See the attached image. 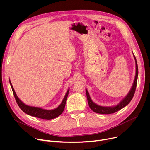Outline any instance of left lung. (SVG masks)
Masks as SVG:
<instances>
[{
    "label": "left lung",
    "instance_id": "8db88e82",
    "mask_svg": "<svg viewBox=\"0 0 150 150\" xmlns=\"http://www.w3.org/2000/svg\"><path fill=\"white\" fill-rule=\"evenodd\" d=\"M133 56L134 57V59L135 60V67H136V72H135V79L132 84V86L129 91V93H127V94L116 105L114 106H109V107H105V106H101L97 104L93 101L91 100L90 96L89 94V93L87 89H85L86 90V95H87V98L88 103L89 107L90 109L94 112L99 114H111L115 113L120 109H122L123 108H124L125 106L127 105L129 103V102L131 101L134 95L135 92L136 87H137V79H138V65H137V62L135 58V56H134L133 53Z\"/></svg>",
    "mask_w": 150,
    "mask_h": 150
}]
</instances>
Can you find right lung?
<instances>
[{
    "instance_id": "1",
    "label": "right lung",
    "mask_w": 150,
    "mask_h": 150,
    "mask_svg": "<svg viewBox=\"0 0 150 150\" xmlns=\"http://www.w3.org/2000/svg\"><path fill=\"white\" fill-rule=\"evenodd\" d=\"M9 82H10V85L11 86L15 98L16 100V101L18 105H19L20 109L26 114L32 116L38 117V118L49 120V119H54L58 117L59 115H60L63 113L65 107L66 101H67V97L68 96L69 89H68V91H67L65 97H64L62 103L57 107V108L52 110H47V109H44L42 108H39V107H33V106L28 105L25 103H24L17 96L10 79H9Z\"/></svg>"
}]
</instances>
